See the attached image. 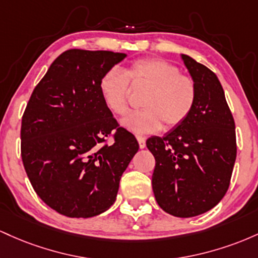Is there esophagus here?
<instances>
[{"label": "esophagus", "mask_w": 258, "mask_h": 258, "mask_svg": "<svg viewBox=\"0 0 258 258\" xmlns=\"http://www.w3.org/2000/svg\"><path fill=\"white\" fill-rule=\"evenodd\" d=\"M137 139H138V143H139V146H140V149H144V147L146 146V140H145V138L141 137V135H138Z\"/></svg>", "instance_id": "34e87169"}]
</instances>
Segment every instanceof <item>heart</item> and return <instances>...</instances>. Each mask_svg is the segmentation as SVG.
Wrapping results in <instances>:
<instances>
[{"label":"heart","instance_id":"obj_1","mask_svg":"<svg viewBox=\"0 0 258 258\" xmlns=\"http://www.w3.org/2000/svg\"><path fill=\"white\" fill-rule=\"evenodd\" d=\"M146 85L141 106L121 120L123 125L137 134L157 132L162 125L175 128L186 120L195 107L198 88L195 80L180 73L179 67L164 58H143L133 62L125 73L117 68L106 71L98 89L107 108L123 115L129 107L130 85Z\"/></svg>","mask_w":258,"mask_h":258}]
</instances>
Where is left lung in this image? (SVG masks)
<instances>
[{"label":"left lung","instance_id":"1","mask_svg":"<svg viewBox=\"0 0 258 258\" xmlns=\"http://www.w3.org/2000/svg\"><path fill=\"white\" fill-rule=\"evenodd\" d=\"M195 80L198 98L186 120L147 139L156 160L152 189L169 215L189 218L207 212L223 199L236 158L235 123L217 75L181 54Z\"/></svg>","mask_w":258,"mask_h":258}]
</instances>
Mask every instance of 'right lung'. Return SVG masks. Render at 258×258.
Wrapping results in <instances>:
<instances>
[{
	"mask_svg": "<svg viewBox=\"0 0 258 258\" xmlns=\"http://www.w3.org/2000/svg\"><path fill=\"white\" fill-rule=\"evenodd\" d=\"M126 57L68 50L34 89L22 118V160L40 199L72 218L100 215L114 204L120 176L139 150L98 89L106 71ZM114 137L108 145L105 138Z\"/></svg>",
	"mask_w": 258,
	"mask_h": 258,
	"instance_id": "add662e5",
	"label": "right lung"
}]
</instances>
